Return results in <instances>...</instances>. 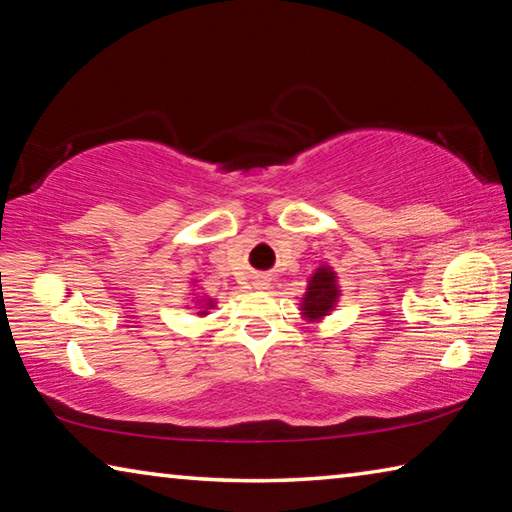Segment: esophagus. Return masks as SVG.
<instances>
[{
	"label": "esophagus",
	"mask_w": 512,
	"mask_h": 512,
	"mask_svg": "<svg viewBox=\"0 0 512 512\" xmlns=\"http://www.w3.org/2000/svg\"><path fill=\"white\" fill-rule=\"evenodd\" d=\"M257 289H268V280H264V277L262 280H257Z\"/></svg>",
	"instance_id": "34e87169"
}]
</instances>
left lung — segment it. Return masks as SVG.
Returning <instances> with one entry per match:
<instances>
[{"label":"left lung","instance_id":"8db88e82","mask_svg":"<svg viewBox=\"0 0 512 512\" xmlns=\"http://www.w3.org/2000/svg\"><path fill=\"white\" fill-rule=\"evenodd\" d=\"M341 287H339V275L329 264L318 266L307 280V291L300 298V314L307 323L318 325L320 320H325L339 305Z\"/></svg>","mask_w":512,"mask_h":512}]
</instances>
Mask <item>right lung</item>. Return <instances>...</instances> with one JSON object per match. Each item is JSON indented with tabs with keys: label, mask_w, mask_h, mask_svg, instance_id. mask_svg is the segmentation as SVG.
I'll return each instance as SVG.
<instances>
[{
	"label": "right lung",
	"mask_w": 512,
	"mask_h": 512,
	"mask_svg": "<svg viewBox=\"0 0 512 512\" xmlns=\"http://www.w3.org/2000/svg\"><path fill=\"white\" fill-rule=\"evenodd\" d=\"M196 287V284H194ZM192 302H194V309H196V316L198 318H205L207 314H210V309H214L216 307V300L214 298H207V296H192ZM187 309H192V307H187Z\"/></svg>",
	"instance_id": "add662e5"
}]
</instances>
